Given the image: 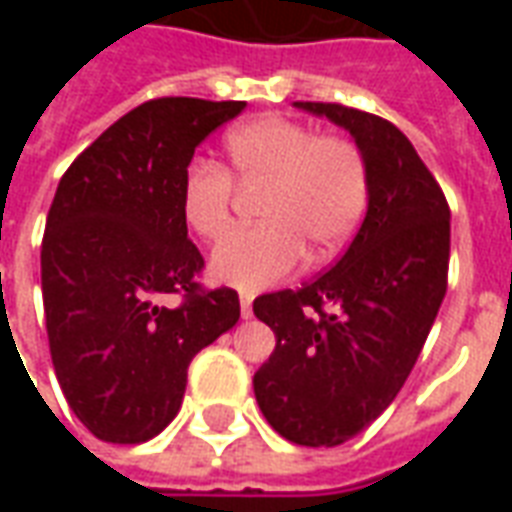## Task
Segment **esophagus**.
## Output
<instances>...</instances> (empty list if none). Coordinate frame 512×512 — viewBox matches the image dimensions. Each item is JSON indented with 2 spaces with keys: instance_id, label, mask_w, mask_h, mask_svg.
<instances>
[{
  "instance_id": "obj_1",
  "label": "esophagus",
  "mask_w": 512,
  "mask_h": 512,
  "mask_svg": "<svg viewBox=\"0 0 512 512\" xmlns=\"http://www.w3.org/2000/svg\"><path fill=\"white\" fill-rule=\"evenodd\" d=\"M241 315L252 318V293H241Z\"/></svg>"
}]
</instances>
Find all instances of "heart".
I'll use <instances>...</instances> for the list:
<instances>
[{
  "mask_svg": "<svg viewBox=\"0 0 512 512\" xmlns=\"http://www.w3.org/2000/svg\"><path fill=\"white\" fill-rule=\"evenodd\" d=\"M233 177L260 186V224L216 246L211 274L257 290L288 277L310 252L329 263L354 238L367 211V164L351 136L315 134L282 115L246 120L224 136V167L191 161L180 180V216L202 241H219L233 222Z\"/></svg>",
  "mask_w": 512,
  "mask_h": 512,
  "instance_id": "b5f03b06",
  "label": "heart"
}]
</instances>
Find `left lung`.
I'll use <instances>...</instances> for the list:
<instances>
[{"label":"left lung","mask_w":512,"mask_h":512,"mask_svg":"<svg viewBox=\"0 0 512 512\" xmlns=\"http://www.w3.org/2000/svg\"><path fill=\"white\" fill-rule=\"evenodd\" d=\"M343 126L367 164V213L332 268L296 290L257 296L277 334L255 373L268 425L301 447H337L406 384L447 293L450 205L406 134L354 106L296 101Z\"/></svg>","instance_id":"1"}]
</instances>
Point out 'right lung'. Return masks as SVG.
Returning a JSON list of instances; mask_svg holds the SVG:
<instances>
[{"label": "right lung", "mask_w": 512, "mask_h": 512, "mask_svg": "<svg viewBox=\"0 0 512 512\" xmlns=\"http://www.w3.org/2000/svg\"><path fill=\"white\" fill-rule=\"evenodd\" d=\"M244 101L153 98L109 126L62 175L40 246L51 362L95 439L139 444L175 419L191 359L233 329V288H202L180 216L194 147ZM178 295V308L160 304Z\"/></svg>", "instance_id": "right-lung-1"}]
</instances>
